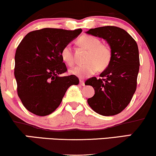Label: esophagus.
I'll list each match as a JSON object with an SVG mask.
<instances>
[{"label":"esophagus","mask_w":156,"mask_h":156,"mask_svg":"<svg viewBox=\"0 0 156 156\" xmlns=\"http://www.w3.org/2000/svg\"><path fill=\"white\" fill-rule=\"evenodd\" d=\"M80 84L81 86H85V82L83 80H80Z\"/></svg>","instance_id":"esophagus-1"}]
</instances>
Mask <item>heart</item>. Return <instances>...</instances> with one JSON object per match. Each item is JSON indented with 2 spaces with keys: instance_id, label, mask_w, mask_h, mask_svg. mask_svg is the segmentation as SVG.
I'll return each instance as SVG.
<instances>
[{
  "instance_id": "1",
  "label": "heart",
  "mask_w": 156,
  "mask_h": 156,
  "mask_svg": "<svg viewBox=\"0 0 156 156\" xmlns=\"http://www.w3.org/2000/svg\"><path fill=\"white\" fill-rule=\"evenodd\" d=\"M77 42L80 47L87 50L85 57L86 62L71 70L72 74L83 78L92 76L97 70L103 71L108 68L112 57V49L108 45L102 44L98 37L89 35L80 37ZM61 57L69 66L74 65V57L70 44L65 45L61 50Z\"/></svg>"
}]
</instances>
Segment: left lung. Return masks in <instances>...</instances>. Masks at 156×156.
Returning a JSON list of instances; mask_svg holds the SVG:
<instances>
[{"label": "left lung", "mask_w": 156, "mask_h": 156, "mask_svg": "<svg viewBox=\"0 0 156 156\" xmlns=\"http://www.w3.org/2000/svg\"><path fill=\"white\" fill-rule=\"evenodd\" d=\"M86 33L102 37L110 45L112 61L100 74L86 81L95 94L87 102L99 115H117L128 106L136 91L140 70V57L136 42L122 28L105 26L90 29Z\"/></svg>", "instance_id": "1"}]
</instances>
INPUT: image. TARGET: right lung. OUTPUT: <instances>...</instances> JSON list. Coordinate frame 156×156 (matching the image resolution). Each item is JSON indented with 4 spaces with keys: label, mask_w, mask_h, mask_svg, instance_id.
<instances>
[{
    "label": "right lung",
    "mask_w": 156,
    "mask_h": 156,
    "mask_svg": "<svg viewBox=\"0 0 156 156\" xmlns=\"http://www.w3.org/2000/svg\"><path fill=\"white\" fill-rule=\"evenodd\" d=\"M81 32L44 28L30 32L19 44L14 76L18 96L28 111L49 115L61 104L67 89L79 83L75 75L60 76L67 71L61 50Z\"/></svg>",
    "instance_id": "add662e5"
}]
</instances>
